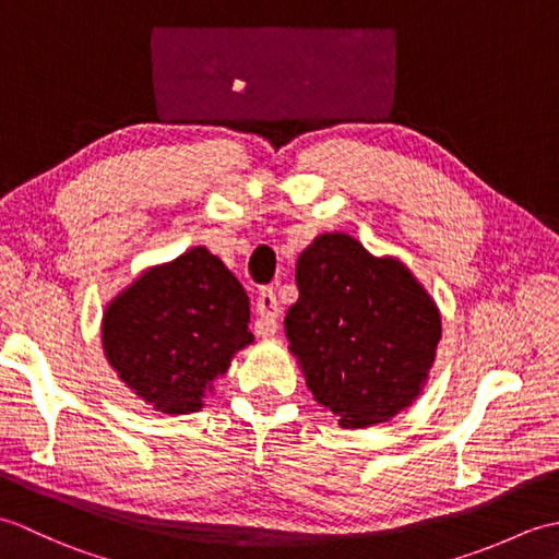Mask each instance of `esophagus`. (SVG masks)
Listing matches in <instances>:
<instances>
[{
    "label": "esophagus",
    "instance_id": "obj_1",
    "mask_svg": "<svg viewBox=\"0 0 559 559\" xmlns=\"http://www.w3.org/2000/svg\"><path fill=\"white\" fill-rule=\"evenodd\" d=\"M278 300H276V293L271 288H261L259 298H257V322H254V331L259 336H273L276 334V319H278Z\"/></svg>",
    "mask_w": 559,
    "mask_h": 559
}]
</instances>
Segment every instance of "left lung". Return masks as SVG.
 <instances>
[{"mask_svg": "<svg viewBox=\"0 0 559 559\" xmlns=\"http://www.w3.org/2000/svg\"><path fill=\"white\" fill-rule=\"evenodd\" d=\"M295 281L286 336L319 406L346 430L411 406L442 336L437 305L413 273L350 235L326 233L300 254Z\"/></svg>", "mask_w": 559, "mask_h": 559, "instance_id": "8db88e82", "label": "left lung"}]
</instances>
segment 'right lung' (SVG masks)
Instances as JSON below:
<instances>
[{
  "mask_svg": "<svg viewBox=\"0 0 559 559\" xmlns=\"http://www.w3.org/2000/svg\"><path fill=\"white\" fill-rule=\"evenodd\" d=\"M249 298L206 247L146 271L108 305L103 348L136 396L170 415L197 413L233 355L252 343Z\"/></svg>",
  "mask_w": 559,
  "mask_h": 559,
  "instance_id": "obj_1",
  "label": "right lung"
}]
</instances>
